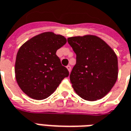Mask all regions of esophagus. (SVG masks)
Instances as JSON below:
<instances>
[{
	"label": "esophagus",
	"mask_w": 131,
	"mask_h": 131,
	"mask_svg": "<svg viewBox=\"0 0 131 131\" xmlns=\"http://www.w3.org/2000/svg\"><path fill=\"white\" fill-rule=\"evenodd\" d=\"M67 70H69V72H71V66L70 65H68V66H67Z\"/></svg>",
	"instance_id": "esophagus-1"
}]
</instances>
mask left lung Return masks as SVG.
Instances as JSON below:
<instances>
[{"mask_svg": "<svg viewBox=\"0 0 131 131\" xmlns=\"http://www.w3.org/2000/svg\"><path fill=\"white\" fill-rule=\"evenodd\" d=\"M67 42L76 54V64L70 75L74 91L88 101H96L106 96L117 79L115 52L94 35L72 37Z\"/></svg>", "mask_w": 131, "mask_h": 131, "instance_id": "1", "label": "left lung"}]
</instances>
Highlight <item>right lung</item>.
<instances>
[{
  "mask_svg": "<svg viewBox=\"0 0 131 131\" xmlns=\"http://www.w3.org/2000/svg\"><path fill=\"white\" fill-rule=\"evenodd\" d=\"M66 43L64 36L48 32L33 37L19 49L15 63L16 82L28 96L36 100L46 99L69 76V71L56 54Z\"/></svg>",
  "mask_w": 131,
  "mask_h": 131,
  "instance_id": "right-lung-1",
  "label": "right lung"
}]
</instances>
